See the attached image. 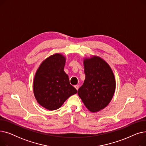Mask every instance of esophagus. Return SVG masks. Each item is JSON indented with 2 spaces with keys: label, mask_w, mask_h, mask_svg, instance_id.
<instances>
[{
  "label": "esophagus",
  "mask_w": 146,
  "mask_h": 146,
  "mask_svg": "<svg viewBox=\"0 0 146 146\" xmlns=\"http://www.w3.org/2000/svg\"><path fill=\"white\" fill-rule=\"evenodd\" d=\"M74 88H76V90H78L79 89V85H75V86H74Z\"/></svg>",
  "instance_id": "34e87169"
}]
</instances>
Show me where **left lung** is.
Here are the masks:
<instances>
[{
    "label": "left lung",
    "instance_id": "left-lung-1",
    "mask_svg": "<svg viewBox=\"0 0 146 146\" xmlns=\"http://www.w3.org/2000/svg\"><path fill=\"white\" fill-rule=\"evenodd\" d=\"M85 80L78 95L86 108L92 112L103 110L114 95L116 83L111 68L98 56L83 60Z\"/></svg>",
    "mask_w": 146,
    "mask_h": 146
}]
</instances>
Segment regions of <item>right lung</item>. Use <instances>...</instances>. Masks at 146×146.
<instances>
[{
    "label": "right lung",
    "mask_w": 146,
    "mask_h": 146,
    "mask_svg": "<svg viewBox=\"0 0 146 146\" xmlns=\"http://www.w3.org/2000/svg\"><path fill=\"white\" fill-rule=\"evenodd\" d=\"M66 57L59 53L44 60L38 67L33 83L38 103L45 109H58L70 96L78 92L64 72Z\"/></svg>",
    "instance_id": "right-lung-1"
}]
</instances>
